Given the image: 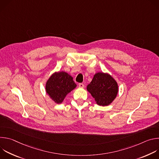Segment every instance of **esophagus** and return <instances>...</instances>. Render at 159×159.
<instances>
[{
    "instance_id": "1",
    "label": "esophagus",
    "mask_w": 159,
    "mask_h": 159,
    "mask_svg": "<svg viewBox=\"0 0 159 159\" xmlns=\"http://www.w3.org/2000/svg\"><path fill=\"white\" fill-rule=\"evenodd\" d=\"M79 87L80 88H83L84 87V85L82 83H79Z\"/></svg>"
}]
</instances>
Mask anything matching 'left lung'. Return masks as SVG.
<instances>
[{
    "label": "left lung",
    "instance_id": "8db88e82",
    "mask_svg": "<svg viewBox=\"0 0 159 159\" xmlns=\"http://www.w3.org/2000/svg\"><path fill=\"white\" fill-rule=\"evenodd\" d=\"M87 89L98 105L104 106L111 104L115 99L118 92V86L110 75L99 72L94 75Z\"/></svg>",
    "mask_w": 159,
    "mask_h": 159
}]
</instances>
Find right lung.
I'll return each instance as SVG.
<instances>
[{
    "label": "right lung",
    "instance_id": "right-lung-1",
    "mask_svg": "<svg viewBox=\"0 0 159 159\" xmlns=\"http://www.w3.org/2000/svg\"><path fill=\"white\" fill-rule=\"evenodd\" d=\"M76 86L72 76L65 72H56L48 80L46 91L53 101L60 104Z\"/></svg>",
    "mask_w": 159,
    "mask_h": 159
}]
</instances>
